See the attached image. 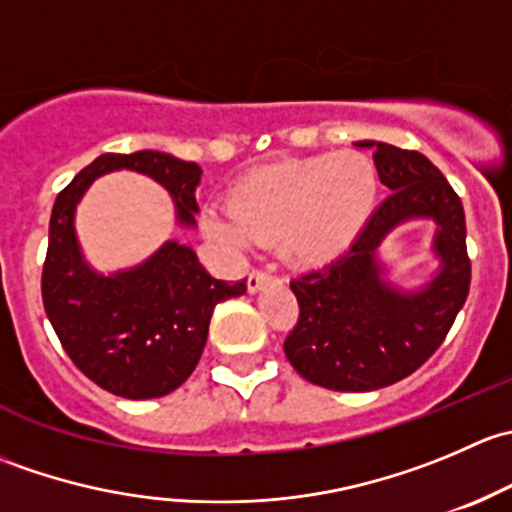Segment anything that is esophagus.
Masks as SVG:
<instances>
[{
    "label": "esophagus",
    "instance_id": "obj_1",
    "mask_svg": "<svg viewBox=\"0 0 512 512\" xmlns=\"http://www.w3.org/2000/svg\"><path fill=\"white\" fill-rule=\"evenodd\" d=\"M272 280H275V277H272L270 272L252 270L250 275H247V289H250V292H257V289H262L267 282H272Z\"/></svg>",
    "mask_w": 512,
    "mask_h": 512
}]
</instances>
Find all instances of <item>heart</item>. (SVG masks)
Listing matches in <instances>:
<instances>
[{"label": "heart", "instance_id": "heart-1", "mask_svg": "<svg viewBox=\"0 0 512 512\" xmlns=\"http://www.w3.org/2000/svg\"><path fill=\"white\" fill-rule=\"evenodd\" d=\"M376 198V168L361 153L282 160L240 180L230 193V213L208 210L203 232L232 250L277 242L294 265H319L352 245Z\"/></svg>", "mask_w": 512, "mask_h": 512}]
</instances>
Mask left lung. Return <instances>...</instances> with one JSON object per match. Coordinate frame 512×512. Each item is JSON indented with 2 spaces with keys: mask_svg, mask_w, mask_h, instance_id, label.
<instances>
[{
  "mask_svg": "<svg viewBox=\"0 0 512 512\" xmlns=\"http://www.w3.org/2000/svg\"><path fill=\"white\" fill-rule=\"evenodd\" d=\"M374 163L389 188L339 260L289 282L299 319L285 339V354L299 376L332 391H376L414 374L446 339L471 289L463 203L441 170L418 151L389 143ZM414 217L437 223V277L416 293L389 286L375 257L380 240Z\"/></svg>",
  "mask_w": 512,
  "mask_h": 512,
  "instance_id": "obj_1",
  "label": "left lung"
}]
</instances>
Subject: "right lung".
Here are the masks:
<instances>
[{"label": "right lung", "mask_w": 512, "mask_h": 512, "mask_svg": "<svg viewBox=\"0 0 512 512\" xmlns=\"http://www.w3.org/2000/svg\"><path fill=\"white\" fill-rule=\"evenodd\" d=\"M121 168L158 180L175 200L178 223H195L198 163L160 151L103 153L56 195L41 299L61 347L94 384L123 399H158L198 366L215 304L240 297L247 285L210 277L175 240L131 270L108 277L91 270L76 240V205L98 175Z\"/></svg>", "instance_id": "1"}]
</instances>
